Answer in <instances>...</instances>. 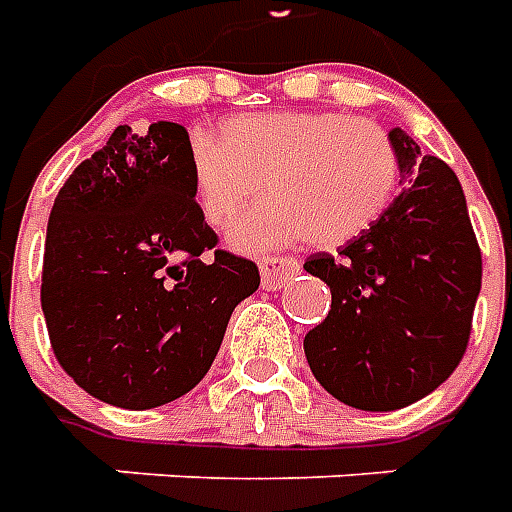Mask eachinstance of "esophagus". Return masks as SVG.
Returning a JSON list of instances; mask_svg holds the SVG:
<instances>
[{"label": "esophagus", "mask_w": 512, "mask_h": 512, "mask_svg": "<svg viewBox=\"0 0 512 512\" xmlns=\"http://www.w3.org/2000/svg\"><path fill=\"white\" fill-rule=\"evenodd\" d=\"M301 263L296 257H266L260 260V279H263V288L266 290H279L285 282L299 274Z\"/></svg>", "instance_id": "1"}]
</instances>
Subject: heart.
Instances as JSON below:
<instances>
[{"label":"heart","instance_id":"b5f03b06","mask_svg":"<svg viewBox=\"0 0 512 512\" xmlns=\"http://www.w3.org/2000/svg\"><path fill=\"white\" fill-rule=\"evenodd\" d=\"M189 169L202 216L224 224L263 189L274 197L230 227L241 252H266L310 235L337 246L389 208L400 183L392 136L343 112H271L227 120L222 139L191 134Z\"/></svg>","mask_w":512,"mask_h":512}]
</instances>
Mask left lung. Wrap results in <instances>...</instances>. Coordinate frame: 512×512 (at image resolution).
Listing matches in <instances>:
<instances>
[{"label": "left lung", "instance_id": "1", "mask_svg": "<svg viewBox=\"0 0 512 512\" xmlns=\"http://www.w3.org/2000/svg\"><path fill=\"white\" fill-rule=\"evenodd\" d=\"M403 191L337 255L304 268L332 290V310L304 337L312 376L345 406L395 411L430 395L466 354L483 255L466 197L441 158L400 128Z\"/></svg>", "mask_w": 512, "mask_h": 512}]
</instances>
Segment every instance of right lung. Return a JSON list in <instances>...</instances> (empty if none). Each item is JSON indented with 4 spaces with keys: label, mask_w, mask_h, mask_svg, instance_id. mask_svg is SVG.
Segmentation results:
<instances>
[{
    "label": "right lung",
    "mask_w": 512,
    "mask_h": 512,
    "mask_svg": "<svg viewBox=\"0 0 512 512\" xmlns=\"http://www.w3.org/2000/svg\"><path fill=\"white\" fill-rule=\"evenodd\" d=\"M216 244L194 200L189 131L117 126L49 216L40 304L62 370L131 411L191 392L260 285L252 260Z\"/></svg>",
    "instance_id": "1"
}]
</instances>
